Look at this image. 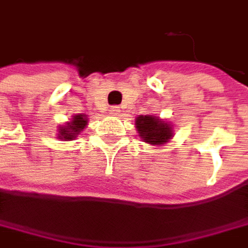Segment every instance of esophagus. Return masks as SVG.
I'll return each mask as SVG.
<instances>
[{
    "label": "esophagus",
    "instance_id": "34e87169",
    "mask_svg": "<svg viewBox=\"0 0 248 248\" xmlns=\"http://www.w3.org/2000/svg\"><path fill=\"white\" fill-rule=\"evenodd\" d=\"M109 112L112 115H118V113L121 112V109H119V107H110Z\"/></svg>",
    "mask_w": 248,
    "mask_h": 248
}]
</instances>
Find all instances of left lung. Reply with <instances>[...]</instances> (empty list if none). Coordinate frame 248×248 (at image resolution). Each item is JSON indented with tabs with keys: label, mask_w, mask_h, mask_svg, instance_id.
<instances>
[{
	"label": "left lung",
	"mask_w": 248,
	"mask_h": 248,
	"mask_svg": "<svg viewBox=\"0 0 248 248\" xmlns=\"http://www.w3.org/2000/svg\"><path fill=\"white\" fill-rule=\"evenodd\" d=\"M136 129L141 140L153 146H163L172 138L171 124L153 115H139L136 118Z\"/></svg>",
	"instance_id": "obj_1"
}]
</instances>
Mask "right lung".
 <instances>
[{"mask_svg": "<svg viewBox=\"0 0 248 248\" xmlns=\"http://www.w3.org/2000/svg\"><path fill=\"white\" fill-rule=\"evenodd\" d=\"M88 119L87 115L80 113V115H74L71 122L67 124H63L59 127V139L62 140H73L77 138V135H80V132L87 126Z\"/></svg>", "mask_w": 248, "mask_h": 248, "instance_id": "add662e5", "label": "right lung"}]
</instances>
